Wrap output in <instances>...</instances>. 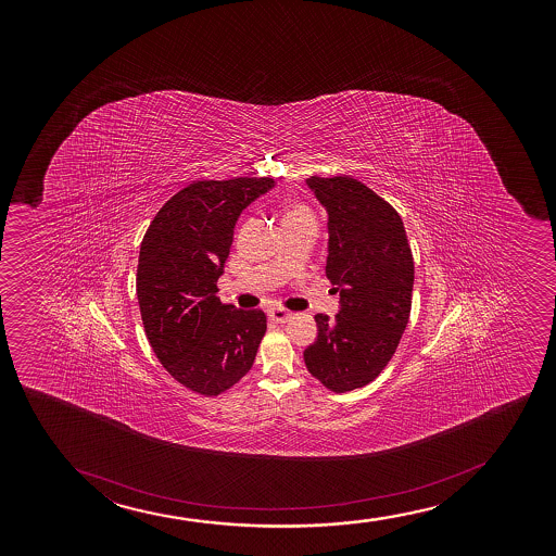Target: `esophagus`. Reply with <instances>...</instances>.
<instances>
[{
	"label": "esophagus",
	"mask_w": 556,
	"mask_h": 556,
	"mask_svg": "<svg viewBox=\"0 0 556 556\" xmlns=\"http://www.w3.org/2000/svg\"><path fill=\"white\" fill-rule=\"evenodd\" d=\"M268 317L275 320V323H286V320L291 317V313L288 309H283V307H273L270 312H268Z\"/></svg>",
	"instance_id": "esophagus-1"
}]
</instances>
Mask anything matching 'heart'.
Masks as SVG:
<instances>
[{
	"instance_id": "heart-1",
	"label": "heart",
	"mask_w": 556,
	"mask_h": 556,
	"mask_svg": "<svg viewBox=\"0 0 556 556\" xmlns=\"http://www.w3.org/2000/svg\"><path fill=\"white\" fill-rule=\"evenodd\" d=\"M312 217V213L307 210L306 205L299 204V202H289L283 207V220H294V218Z\"/></svg>"
}]
</instances>
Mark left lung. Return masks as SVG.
Wrapping results in <instances>:
<instances>
[{
	"mask_svg": "<svg viewBox=\"0 0 556 556\" xmlns=\"http://www.w3.org/2000/svg\"><path fill=\"white\" fill-rule=\"evenodd\" d=\"M328 211L326 276L341 296L330 319L317 313V341L304 351L312 377L333 393L364 388L390 364L408 325L414 255L395 207L351 176L307 178Z\"/></svg>",
	"mask_w": 556,
	"mask_h": 556,
	"instance_id": "obj_1",
	"label": "left lung"
}]
</instances>
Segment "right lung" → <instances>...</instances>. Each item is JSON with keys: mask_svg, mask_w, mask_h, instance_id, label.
<instances>
[{"mask_svg": "<svg viewBox=\"0 0 556 556\" xmlns=\"http://www.w3.org/2000/svg\"><path fill=\"white\" fill-rule=\"evenodd\" d=\"M273 178L199 179L176 192L148 226L137 267L142 325L161 365L187 390L217 396L254 364L267 315L218 299L241 211Z\"/></svg>", "mask_w": 556, "mask_h": 556, "instance_id": "1", "label": "right lung"}]
</instances>
